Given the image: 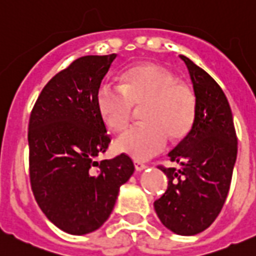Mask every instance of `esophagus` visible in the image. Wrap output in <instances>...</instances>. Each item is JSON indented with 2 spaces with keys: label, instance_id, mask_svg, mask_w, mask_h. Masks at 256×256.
I'll return each instance as SVG.
<instances>
[{
  "label": "esophagus",
  "instance_id": "34e87169",
  "mask_svg": "<svg viewBox=\"0 0 256 256\" xmlns=\"http://www.w3.org/2000/svg\"><path fill=\"white\" fill-rule=\"evenodd\" d=\"M134 166H135V169L138 172H142L146 168V166H145L144 163H142V162H135V163H134Z\"/></svg>",
  "mask_w": 256,
  "mask_h": 256
}]
</instances>
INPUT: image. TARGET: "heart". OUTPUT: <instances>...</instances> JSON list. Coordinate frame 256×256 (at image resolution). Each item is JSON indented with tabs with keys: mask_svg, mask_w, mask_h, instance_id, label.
<instances>
[{
	"mask_svg": "<svg viewBox=\"0 0 256 256\" xmlns=\"http://www.w3.org/2000/svg\"><path fill=\"white\" fill-rule=\"evenodd\" d=\"M96 104L102 121L114 131H122L132 118L134 107H142L145 124L134 126L117 139L116 149L136 160L155 156L168 142L184 138L196 117L192 88L173 73L154 63H142L124 72L120 87L100 86Z\"/></svg>",
	"mask_w": 256,
	"mask_h": 256,
	"instance_id": "obj_1",
	"label": "heart"
}]
</instances>
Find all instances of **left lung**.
<instances>
[{"label": "left lung", "mask_w": 256, "mask_h": 256, "mask_svg": "<svg viewBox=\"0 0 256 256\" xmlns=\"http://www.w3.org/2000/svg\"><path fill=\"white\" fill-rule=\"evenodd\" d=\"M187 66L194 90L196 117L184 139L168 154L179 168L159 169L168 176V188L154 208L162 224L178 235L206 230L221 212L232 178L238 138L232 112L216 80L190 59Z\"/></svg>", "instance_id": "left-lung-1"}]
</instances>
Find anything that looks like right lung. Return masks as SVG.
Masks as SVG:
<instances>
[{"mask_svg": "<svg viewBox=\"0 0 256 256\" xmlns=\"http://www.w3.org/2000/svg\"><path fill=\"white\" fill-rule=\"evenodd\" d=\"M116 54L76 59L46 83L30 114L31 190L45 216L72 235L104 225L135 169L124 152L96 162L111 142L96 94Z\"/></svg>", "mask_w": 256, "mask_h": 256, "instance_id": "add662e5", "label": "right lung"}]
</instances>
